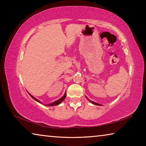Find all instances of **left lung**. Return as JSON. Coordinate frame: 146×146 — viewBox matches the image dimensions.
I'll return each instance as SVG.
<instances>
[{"mask_svg":"<svg viewBox=\"0 0 146 146\" xmlns=\"http://www.w3.org/2000/svg\"><path fill=\"white\" fill-rule=\"evenodd\" d=\"M86 98H88V100L90 101V102H91V103H92V104H95V105H97V106H100V104H98V103H97V102H93V101H91V100H89L88 99V98L87 97H86Z\"/></svg>","mask_w":146,"mask_h":146,"instance_id":"8db88e82","label":"left lung"}]
</instances>
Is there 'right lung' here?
<instances>
[{
    "instance_id": "add662e5",
    "label": "right lung",
    "mask_w": 146,
    "mask_h": 146,
    "mask_svg": "<svg viewBox=\"0 0 146 146\" xmlns=\"http://www.w3.org/2000/svg\"><path fill=\"white\" fill-rule=\"evenodd\" d=\"M29 95L31 96V97L32 98H33V99L35 100H36V102H39V103H40L41 104V102H40V101H39L38 99H36V98H35L33 96H32L30 93H29ZM66 92H65V93H64V95L62 96V97L60 98H59L58 100H56V101H55V102H52V103H51V104H45V106H57V105H58V104H60L62 102V101L65 99L66 98Z\"/></svg>"
}]
</instances>
